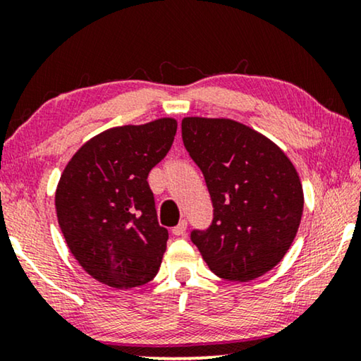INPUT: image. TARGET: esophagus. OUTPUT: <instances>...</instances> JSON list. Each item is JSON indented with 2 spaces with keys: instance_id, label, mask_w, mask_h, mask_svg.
Returning a JSON list of instances; mask_svg holds the SVG:
<instances>
[{
  "instance_id": "esophagus-1",
  "label": "esophagus",
  "mask_w": 361,
  "mask_h": 361,
  "mask_svg": "<svg viewBox=\"0 0 361 361\" xmlns=\"http://www.w3.org/2000/svg\"><path fill=\"white\" fill-rule=\"evenodd\" d=\"M185 230H187V221L180 220L179 224H177L174 228H172V233H174L176 236H182V235H185Z\"/></svg>"
}]
</instances>
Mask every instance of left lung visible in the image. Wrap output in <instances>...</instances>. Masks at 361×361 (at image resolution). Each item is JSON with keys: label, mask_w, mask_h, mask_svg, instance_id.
<instances>
[{"label": "left lung", "mask_w": 361, "mask_h": 361, "mask_svg": "<svg viewBox=\"0 0 361 361\" xmlns=\"http://www.w3.org/2000/svg\"><path fill=\"white\" fill-rule=\"evenodd\" d=\"M182 140L204 172L214 220L192 243L210 271L246 283L284 258L304 209L299 174L269 137L230 118L187 116Z\"/></svg>", "instance_id": "left-lung-1"}]
</instances>
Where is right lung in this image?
Instances as JSON below:
<instances>
[{
  "label": "right lung",
  "instance_id": "right-lung-1",
  "mask_svg": "<svg viewBox=\"0 0 361 361\" xmlns=\"http://www.w3.org/2000/svg\"><path fill=\"white\" fill-rule=\"evenodd\" d=\"M174 118L110 128L67 162L56 190L59 226L92 278L131 289L154 278L169 233L159 225L147 174L169 152Z\"/></svg>",
  "mask_w": 361,
  "mask_h": 361
}]
</instances>
